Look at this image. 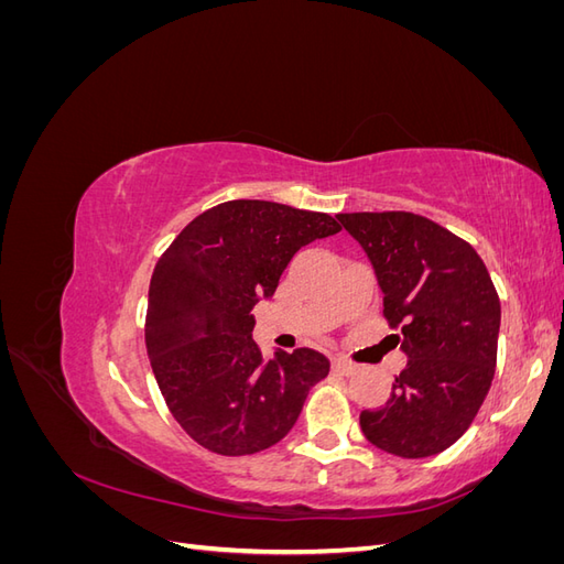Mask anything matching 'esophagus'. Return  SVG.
<instances>
[{"mask_svg":"<svg viewBox=\"0 0 564 564\" xmlns=\"http://www.w3.org/2000/svg\"><path fill=\"white\" fill-rule=\"evenodd\" d=\"M332 369H334L336 373H344V377H352V373H355L357 369H360V367L352 365L350 360H346V357H334Z\"/></svg>","mask_w":564,"mask_h":564,"instance_id":"obj_1","label":"esophagus"}]
</instances>
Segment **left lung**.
<instances>
[{
  "label": "left lung",
  "instance_id": "left-lung-1",
  "mask_svg": "<svg viewBox=\"0 0 564 564\" xmlns=\"http://www.w3.org/2000/svg\"><path fill=\"white\" fill-rule=\"evenodd\" d=\"M362 245L383 292V317L406 352L383 406L360 425L402 458L445 452L480 412L497 369L501 303L466 240L412 212L338 214Z\"/></svg>",
  "mask_w": 564,
  "mask_h": 564
}]
</instances>
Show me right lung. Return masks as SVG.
<instances>
[{
  "mask_svg": "<svg viewBox=\"0 0 564 564\" xmlns=\"http://www.w3.org/2000/svg\"><path fill=\"white\" fill-rule=\"evenodd\" d=\"M338 230L329 214L230 199L191 220L160 256L145 348L169 412L204 449L247 456L278 445L329 373L311 348L265 362L251 308L275 294L301 247Z\"/></svg>",
  "mask_w": 564,
  "mask_h": 564,
  "instance_id": "obj_1",
  "label": "right lung"
}]
</instances>
